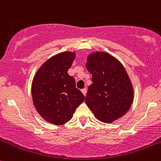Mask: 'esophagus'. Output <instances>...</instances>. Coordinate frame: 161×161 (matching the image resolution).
I'll return each instance as SVG.
<instances>
[{
	"instance_id": "1",
	"label": "esophagus",
	"mask_w": 161,
	"mask_h": 161,
	"mask_svg": "<svg viewBox=\"0 0 161 161\" xmlns=\"http://www.w3.org/2000/svg\"><path fill=\"white\" fill-rule=\"evenodd\" d=\"M86 92H87L86 88H84V89H82V93H83L84 96H86Z\"/></svg>"
}]
</instances>
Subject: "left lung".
Returning <instances> with one entry per match:
<instances>
[{
	"mask_svg": "<svg viewBox=\"0 0 161 161\" xmlns=\"http://www.w3.org/2000/svg\"><path fill=\"white\" fill-rule=\"evenodd\" d=\"M87 70L93 83L85 102L101 122L110 124L121 118L134 101V88L124 65L105 52H95L87 57Z\"/></svg>",
	"mask_w": 161,
	"mask_h": 161,
	"instance_id": "left-lung-1",
	"label": "left lung"
}]
</instances>
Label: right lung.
<instances>
[{"instance_id":"1","label":"right lung","mask_w":161,"mask_h":161,"mask_svg":"<svg viewBox=\"0 0 161 161\" xmlns=\"http://www.w3.org/2000/svg\"><path fill=\"white\" fill-rule=\"evenodd\" d=\"M75 53L63 52L46 60L37 70L31 85L33 103L46 121L55 125L68 122L85 97L75 87L68 71Z\"/></svg>"}]
</instances>
